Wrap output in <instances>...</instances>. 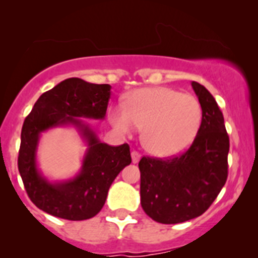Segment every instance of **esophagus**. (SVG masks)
I'll list each match as a JSON object with an SVG mask.
<instances>
[{"mask_svg":"<svg viewBox=\"0 0 258 258\" xmlns=\"http://www.w3.org/2000/svg\"><path fill=\"white\" fill-rule=\"evenodd\" d=\"M131 158H132V163H135V164H136V163L140 162L141 155L139 153H137V151H132V153H131Z\"/></svg>","mask_w":258,"mask_h":258,"instance_id":"obj_1","label":"esophagus"}]
</instances>
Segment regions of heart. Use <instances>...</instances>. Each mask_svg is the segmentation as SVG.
Returning <instances> with one entry per match:
<instances>
[{
    "label": "heart",
    "instance_id": "obj_1",
    "mask_svg": "<svg viewBox=\"0 0 258 258\" xmlns=\"http://www.w3.org/2000/svg\"><path fill=\"white\" fill-rule=\"evenodd\" d=\"M109 121L123 136L144 128V148L159 158H170L183 153L196 139L202 107L196 96L169 86L141 88L127 95L123 108L109 110Z\"/></svg>",
    "mask_w": 258,
    "mask_h": 258
}]
</instances>
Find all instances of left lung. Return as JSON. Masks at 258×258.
Masks as SVG:
<instances>
[{"label":"left lung","instance_id":"left-lung-1","mask_svg":"<svg viewBox=\"0 0 258 258\" xmlns=\"http://www.w3.org/2000/svg\"><path fill=\"white\" fill-rule=\"evenodd\" d=\"M202 123L188 150L169 159L144 156L140 196L144 211L162 224H178L205 213L227 182L229 136L210 91L192 81Z\"/></svg>","mask_w":258,"mask_h":258}]
</instances>
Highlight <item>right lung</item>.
I'll list each match as a JSON object with an SVG mask.
<instances>
[{"label": "right lung", "mask_w": 258, "mask_h": 258, "mask_svg": "<svg viewBox=\"0 0 258 258\" xmlns=\"http://www.w3.org/2000/svg\"><path fill=\"white\" fill-rule=\"evenodd\" d=\"M110 88L79 78L66 79L43 93L25 118L18 167L26 194L40 210L67 220L93 218L104 206L113 180L131 163L127 144L109 146L102 143L83 119H104ZM62 125L78 129L88 149L78 175L71 180L50 182L37 168V145L42 132Z\"/></svg>", "instance_id": "1"}]
</instances>
